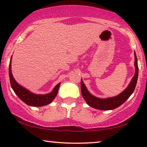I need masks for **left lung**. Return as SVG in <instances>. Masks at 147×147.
Segmentation results:
<instances>
[{"instance_id":"left-lung-1","label":"left lung","mask_w":147,"mask_h":147,"mask_svg":"<svg viewBox=\"0 0 147 147\" xmlns=\"http://www.w3.org/2000/svg\"><path fill=\"white\" fill-rule=\"evenodd\" d=\"M134 67H135V73L132 77L130 84H128L127 88L118 94V96L114 97H110L106 98H100L94 96L88 91L86 86L84 84L83 80H81V91L84 99L85 100L88 105L91 107L101 110H110L115 109L119 107L122 104L124 103L126 100L132 95L134 89H135L137 79L138 76V61L136 55L134 51Z\"/></svg>"}]
</instances>
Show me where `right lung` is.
I'll list each match as a JSON object with an SVG mask.
<instances>
[{"instance_id":"add662e5","label":"right lung","mask_w":147,"mask_h":147,"mask_svg":"<svg viewBox=\"0 0 147 147\" xmlns=\"http://www.w3.org/2000/svg\"><path fill=\"white\" fill-rule=\"evenodd\" d=\"M11 61L12 57L10 60L9 63V78L11 82V88L13 91L17 94V96L23 102L27 105L34 106V107H39V106H46L51 104L57 96L61 83L57 84L51 92L45 94H37L24 88L23 86L17 83L14 78L11 71Z\"/></svg>"}]
</instances>
